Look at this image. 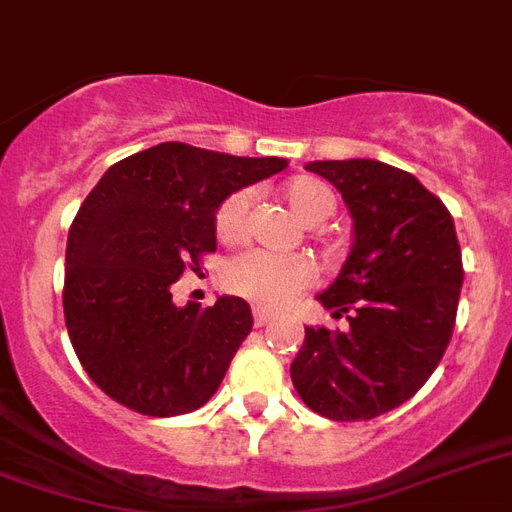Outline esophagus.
Segmentation results:
<instances>
[{
	"mask_svg": "<svg viewBox=\"0 0 512 512\" xmlns=\"http://www.w3.org/2000/svg\"><path fill=\"white\" fill-rule=\"evenodd\" d=\"M252 315H255V326H268V323L276 318V313H273V310H268V307H255V310H252Z\"/></svg>",
	"mask_w": 512,
	"mask_h": 512,
	"instance_id": "esophagus-1",
	"label": "esophagus"
}]
</instances>
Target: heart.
I'll list each match as a JSON object with an SVG mask.
<instances>
[{
  "label": "heart",
  "mask_w": 512,
  "mask_h": 512,
  "mask_svg": "<svg viewBox=\"0 0 512 512\" xmlns=\"http://www.w3.org/2000/svg\"><path fill=\"white\" fill-rule=\"evenodd\" d=\"M284 197L297 218L305 223H321L336 210V194L318 178H294L284 186ZM252 205V191H234L223 199L215 213V234L223 242H236L244 234L247 213ZM315 265L305 255H281L270 249H247L236 255L223 270V284L239 297H247L257 305L284 307L302 289L313 284Z\"/></svg>",
  "instance_id": "obj_1"
}]
</instances>
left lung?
I'll return each mask as SVG.
<instances>
[{
	"mask_svg": "<svg viewBox=\"0 0 512 512\" xmlns=\"http://www.w3.org/2000/svg\"><path fill=\"white\" fill-rule=\"evenodd\" d=\"M334 184L352 215L355 242L326 292L347 331L305 326L292 384L331 421H371L407 402L450 344L463 257L450 210L407 170L378 160L305 165Z\"/></svg>",
	"mask_w": 512,
	"mask_h": 512,
	"instance_id": "obj_1",
	"label": "left lung"
}]
</instances>
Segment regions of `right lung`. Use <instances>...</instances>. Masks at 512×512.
I'll return each instance as SVG.
<instances>
[{"label": "right lung", "mask_w": 512, "mask_h": 512, "mask_svg": "<svg viewBox=\"0 0 512 512\" xmlns=\"http://www.w3.org/2000/svg\"><path fill=\"white\" fill-rule=\"evenodd\" d=\"M286 165L165 141L99 178L70 226L62 307L83 371L107 397L155 418L213 397L252 310L228 294L178 307L170 286L215 252L223 199Z\"/></svg>", "instance_id": "add662e5"}]
</instances>
